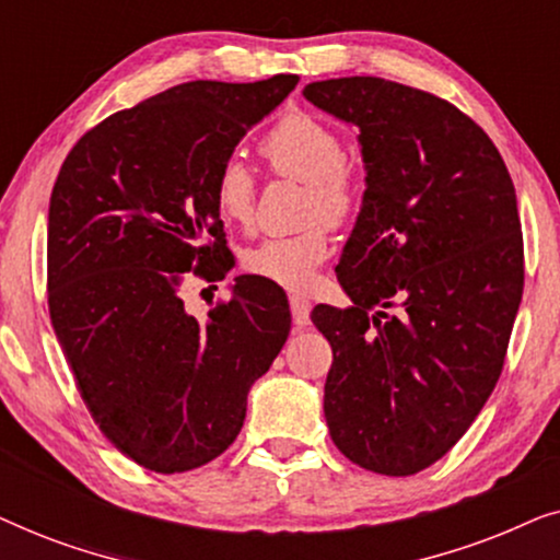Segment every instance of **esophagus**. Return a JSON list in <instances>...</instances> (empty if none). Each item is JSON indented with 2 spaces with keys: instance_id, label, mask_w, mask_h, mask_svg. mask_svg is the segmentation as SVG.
Returning a JSON list of instances; mask_svg holds the SVG:
<instances>
[{
  "instance_id": "1",
  "label": "esophagus",
  "mask_w": 560,
  "mask_h": 560,
  "mask_svg": "<svg viewBox=\"0 0 560 560\" xmlns=\"http://www.w3.org/2000/svg\"><path fill=\"white\" fill-rule=\"evenodd\" d=\"M290 313H293V326L305 328L311 324V303L305 298H290Z\"/></svg>"
}]
</instances>
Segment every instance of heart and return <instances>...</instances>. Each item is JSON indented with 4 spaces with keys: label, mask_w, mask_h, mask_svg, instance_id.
<instances>
[{
    "label": "heart",
    "mask_w": 560,
    "mask_h": 560,
    "mask_svg": "<svg viewBox=\"0 0 560 560\" xmlns=\"http://www.w3.org/2000/svg\"><path fill=\"white\" fill-rule=\"evenodd\" d=\"M272 173L305 183L303 219L295 234H275L244 252V267L275 285L305 293L316 282L318 265L328 257V224H343L359 203V183L343 163V140L334 127L305 112L282 117L259 142ZM257 183L242 160L229 158L213 178V203L229 224H249L255 217Z\"/></svg>",
    "instance_id": "b5f03b06"
}]
</instances>
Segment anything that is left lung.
Masks as SVG:
<instances>
[{"instance_id": "1", "label": "left lung", "mask_w": 560, "mask_h": 560, "mask_svg": "<svg viewBox=\"0 0 560 560\" xmlns=\"http://www.w3.org/2000/svg\"><path fill=\"white\" fill-rule=\"evenodd\" d=\"M303 96L359 129L366 171L336 267L354 305L311 313L334 351L326 423L349 462L410 477L454 448L502 374L525 280L515 186L446 98L374 75Z\"/></svg>"}]
</instances>
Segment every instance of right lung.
Here are the masks:
<instances>
[{
	"label": "right lung",
	"instance_id": "obj_1",
	"mask_svg": "<svg viewBox=\"0 0 560 560\" xmlns=\"http://www.w3.org/2000/svg\"><path fill=\"white\" fill-rule=\"evenodd\" d=\"M295 83L280 73L167 89L89 129L52 186V328L98 431L150 471L224 454L290 334L288 298L270 282L236 278L203 320L180 288L190 275L226 278L213 178Z\"/></svg>",
	"mask_w": 560,
	"mask_h": 560
}]
</instances>
